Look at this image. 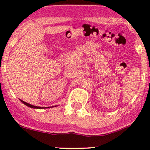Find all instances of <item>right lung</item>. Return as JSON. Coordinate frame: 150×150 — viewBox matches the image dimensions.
Masks as SVG:
<instances>
[{
    "mask_svg": "<svg viewBox=\"0 0 150 150\" xmlns=\"http://www.w3.org/2000/svg\"><path fill=\"white\" fill-rule=\"evenodd\" d=\"M20 101H21L25 105H26L27 106H29V107L32 108H38V109H44V108H53V107H56V106H48V107H41V106H34V105L28 104V103H27V102H25V101L21 100V99H20Z\"/></svg>",
    "mask_w": 150,
    "mask_h": 150,
    "instance_id": "right-lung-1",
    "label": "right lung"
}]
</instances>
